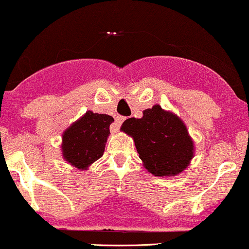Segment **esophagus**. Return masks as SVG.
<instances>
[{
  "label": "esophagus",
  "instance_id": "34e87169",
  "mask_svg": "<svg viewBox=\"0 0 249 249\" xmlns=\"http://www.w3.org/2000/svg\"><path fill=\"white\" fill-rule=\"evenodd\" d=\"M115 121H116V122H115V125H113V127H111V128H112L113 131H115V130L117 131V130H118L119 127H121L122 123L125 121V118H124V117H122V116H117Z\"/></svg>",
  "mask_w": 249,
  "mask_h": 249
}]
</instances>
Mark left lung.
<instances>
[{"label": "left lung", "instance_id": "left-lung-1", "mask_svg": "<svg viewBox=\"0 0 249 249\" xmlns=\"http://www.w3.org/2000/svg\"><path fill=\"white\" fill-rule=\"evenodd\" d=\"M121 130L132 137L142 165L156 177H174L191 164L194 142L176 113L153 105L142 118H128Z\"/></svg>", "mask_w": 249, "mask_h": 249}]
</instances>
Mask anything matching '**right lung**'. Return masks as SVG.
I'll return each mask as SVG.
<instances>
[{
  "instance_id": "1",
  "label": "right lung",
  "mask_w": 249,
  "mask_h": 249,
  "mask_svg": "<svg viewBox=\"0 0 249 249\" xmlns=\"http://www.w3.org/2000/svg\"><path fill=\"white\" fill-rule=\"evenodd\" d=\"M113 118L87 111L62 136V156L78 170H87L103 156Z\"/></svg>"
}]
</instances>
